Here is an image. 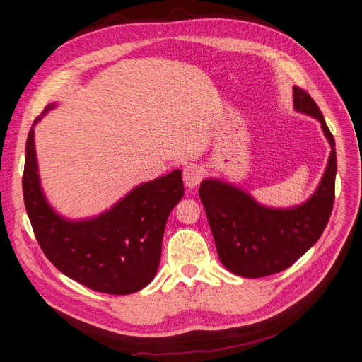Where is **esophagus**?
<instances>
[{"mask_svg":"<svg viewBox=\"0 0 362 362\" xmlns=\"http://www.w3.org/2000/svg\"><path fill=\"white\" fill-rule=\"evenodd\" d=\"M202 175H204V172L199 166H185L182 169V180L187 189H194L197 187L202 181Z\"/></svg>","mask_w":362,"mask_h":362,"instance_id":"esophagus-1","label":"esophagus"}]
</instances>
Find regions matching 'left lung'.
I'll use <instances>...</instances> for the list:
<instances>
[{"label": "left lung", "mask_w": 362, "mask_h": 362, "mask_svg": "<svg viewBox=\"0 0 362 362\" xmlns=\"http://www.w3.org/2000/svg\"><path fill=\"white\" fill-rule=\"evenodd\" d=\"M294 110L321 123L331 153L322 178L300 205L274 208L220 178H205L199 196L223 266L243 278H263L294 264L321 238L334 204L336 144L324 115L309 93L297 86Z\"/></svg>", "instance_id": "8db88e82"}]
</instances>
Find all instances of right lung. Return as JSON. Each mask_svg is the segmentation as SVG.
Returning a JSON list of instances; mask_svg holds the SVG:
<instances>
[{"instance_id": "right-lung-1", "label": "right lung", "mask_w": 362, "mask_h": 362, "mask_svg": "<svg viewBox=\"0 0 362 362\" xmlns=\"http://www.w3.org/2000/svg\"><path fill=\"white\" fill-rule=\"evenodd\" d=\"M49 104L26 141L23 200L35 238L52 264L90 290L132 294L156 276L170 211L184 196L180 169L136 185L99 215L71 220L56 212L42 192L34 126L56 108Z\"/></svg>"}]
</instances>
